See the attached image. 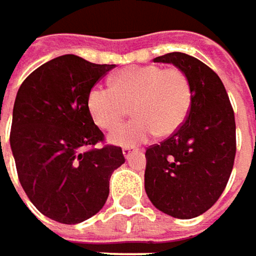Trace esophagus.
Returning <instances> with one entry per match:
<instances>
[{
	"instance_id": "esophagus-1",
	"label": "esophagus",
	"mask_w": 256,
	"mask_h": 256,
	"mask_svg": "<svg viewBox=\"0 0 256 256\" xmlns=\"http://www.w3.org/2000/svg\"><path fill=\"white\" fill-rule=\"evenodd\" d=\"M138 151H139L138 148H133V146H124V148H123V156H124V158H126V160H128V158H130L133 154H136Z\"/></svg>"
}]
</instances>
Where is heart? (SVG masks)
Masks as SVG:
<instances>
[{
	"label": "heart",
	"instance_id": "heart-1",
	"mask_svg": "<svg viewBox=\"0 0 256 256\" xmlns=\"http://www.w3.org/2000/svg\"><path fill=\"white\" fill-rule=\"evenodd\" d=\"M110 84L92 87L86 104L94 124L104 130L115 128L132 106L136 118L110 134V142L120 146H134L156 133L174 134L192 106L191 80L175 66H128L110 78Z\"/></svg>",
	"mask_w": 256,
	"mask_h": 256
}]
</instances>
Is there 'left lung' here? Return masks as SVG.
I'll list each match as a JSON object with an SVG mask.
<instances>
[{
  "label": "left lung",
  "instance_id": "8db88e82",
  "mask_svg": "<svg viewBox=\"0 0 256 256\" xmlns=\"http://www.w3.org/2000/svg\"><path fill=\"white\" fill-rule=\"evenodd\" d=\"M154 62L174 64L192 86V106L182 128L146 148L145 191L162 212L190 220L221 197L236 157V122L227 90L208 65L185 53Z\"/></svg>",
  "mask_w": 256,
  "mask_h": 256
}]
</instances>
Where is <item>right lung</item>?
<instances>
[{
    "label": "right lung",
    "instance_id": "obj_1",
    "mask_svg": "<svg viewBox=\"0 0 256 256\" xmlns=\"http://www.w3.org/2000/svg\"><path fill=\"white\" fill-rule=\"evenodd\" d=\"M114 66L64 54L19 87L10 132L18 176L32 204L53 221L78 224L96 215L112 172L124 163L120 146L94 148L104 133L86 104L88 90Z\"/></svg>",
    "mask_w": 256,
    "mask_h": 256
}]
</instances>
